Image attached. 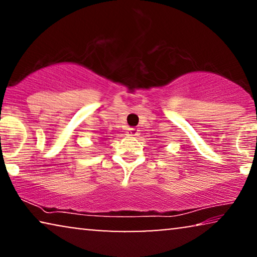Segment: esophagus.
Segmentation results:
<instances>
[{
    "mask_svg": "<svg viewBox=\"0 0 257 257\" xmlns=\"http://www.w3.org/2000/svg\"><path fill=\"white\" fill-rule=\"evenodd\" d=\"M127 136H131V137L139 136V130L138 128H128Z\"/></svg>",
    "mask_w": 257,
    "mask_h": 257,
    "instance_id": "esophagus-1",
    "label": "esophagus"
}]
</instances>
